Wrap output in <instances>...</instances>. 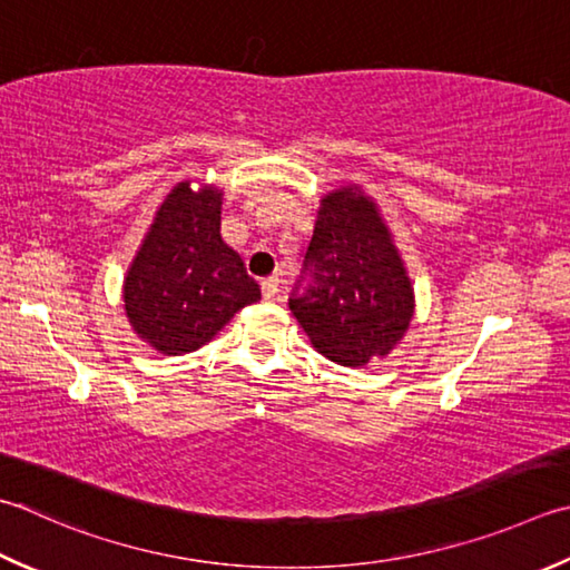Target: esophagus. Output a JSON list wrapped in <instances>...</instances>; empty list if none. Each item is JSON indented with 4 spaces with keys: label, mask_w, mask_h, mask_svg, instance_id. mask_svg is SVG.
Returning <instances> with one entry per match:
<instances>
[{
    "label": "esophagus",
    "mask_w": 570,
    "mask_h": 570,
    "mask_svg": "<svg viewBox=\"0 0 570 570\" xmlns=\"http://www.w3.org/2000/svg\"><path fill=\"white\" fill-rule=\"evenodd\" d=\"M262 294L264 298H274L278 294V278L276 276H266L262 282Z\"/></svg>",
    "instance_id": "esophagus-1"
}]
</instances>
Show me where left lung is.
<instances>
[{
    "mask_svg": "<svg viewBox=\"0 0 570 570\" xmlns=\"http://www.w3.org/2000/svg\"><path fill=\"white\" fill-rule=\"evenodd\" d=\"M288 306L314 348L338 365L381 358L405 336L415 308L410 278L375 203L358 187L321 199Z\"/></svg>",
    "mask_w": 570,
    "mask_h": 570,
    "instance_id": "obj_1",
    "label": "left lung"
}]
</instances>
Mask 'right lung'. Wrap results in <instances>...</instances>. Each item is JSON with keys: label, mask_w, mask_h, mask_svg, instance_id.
Wrapping results in <instances>:
<instances>
[{"label": "right lung", "mask_w": 570, "mask_h": 570, "mask_svg": "<svg viewBox=\"0 0 570 570\" xmlns=\"http://www.w3.org/2000/svg\"><path fill=\"white\" fill-rule=\"evenodd\" d=\"M222 193L180 183L155 215L122 286L140 338L165 355L205 345L239 308L262 298L239 254L222 242Z\"/></svg>", "instance_id": "1"}]
</instances>
